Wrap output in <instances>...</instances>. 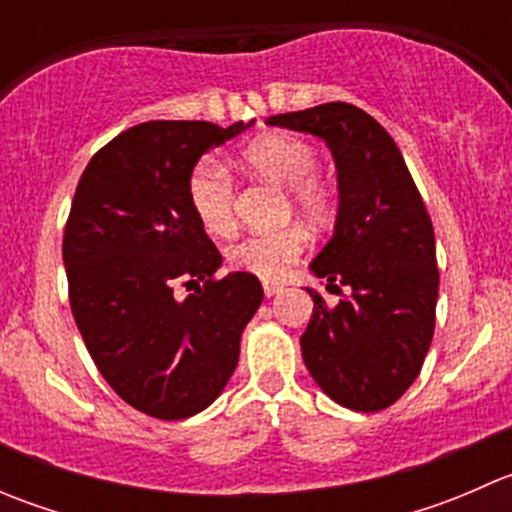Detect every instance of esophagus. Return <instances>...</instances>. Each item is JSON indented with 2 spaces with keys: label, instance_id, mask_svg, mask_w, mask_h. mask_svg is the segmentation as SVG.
<instances>
[{
  "label": "esophagus",
  "instance_id": "34e87169",
  "mask_svg": "<svg viewBox=\"0 0 512 512\" xmlns=\"http://www.w3.org/2000/svg\"><path fill=\"white\" fill-rule=\"evenodd\" d=\"M262 289H265L267 297H275V294L285 292V285H280V282H265V285H262Z\"/></svg>",
  "mask_w": 512,
  "mask_h": 512
}]
</instances>
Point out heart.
Here are the masks:
<instances>
[{"instance_id": "1", "label": "heart", "mask_w": 512, "mask_h": 512, "mask_svg": "<svg viewBox=\"0 0 512 512\" xmlns=\"http://www.w3.org/2000/svg\"><path fill=\"white\" fill-rule=\"evenodd\" d=\"M245 168L275 185H285V215L294 213L312 227H327L337 215V188L317 173V151L294 133L272 131L247 143L240 153ZM188 205L210 235L225 237L235 230V183L218 160L200 158L190 168ZM307 245L302 225L289 223L260 232L227 247V265L260 280H280Z\"/></svg>"}]
</instances>
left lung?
I'll return each mask as SVG.
<instances>
[{"label":"left lung","mask_w":512,"mask_h":512,"mask_svg":"<svg viewBox=\"0 0 512 512\" xmlns=\"http://www.w3.org/2000/svg\"><path fill=\"white\" fill-rule=\"evenodd\" d=\"M267 123L324 138L337 163L334 237L309 267L339 302L329 307L307 289L314 312L299 339L304 364L337 404L364 414L389 409L416 381L436 327V240L421 193L394 138L352 103Z\"/></svg>","instance_id":"obj_1"}]
</instances>
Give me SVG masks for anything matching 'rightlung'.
<instances>
[{"mask_svg":"<svg viewBox=\"0 0 512 512\" xmlns=\"http://www.w3.org/2000/svg\"><path fill=\"white\" fill-rule=\"evenodd\" d=\"M250 126L138 123L76 185L61 245L71 312L96 369L141 414L178 421L213 404L265 297L247 272L215 280L223 255L185 190L205 151ZM175 286L196 289L178 300Z\"/></svg>","mask_w":512,"mask_h":512,"instance_id":"1","label":"right lung"}]
</instances>
